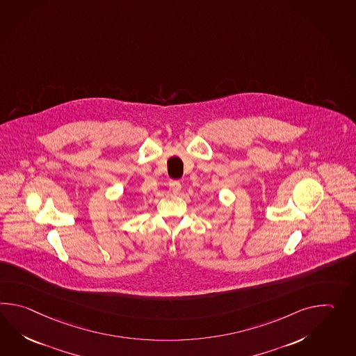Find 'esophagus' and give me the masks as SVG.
<instances>
[{"label": "esophagus", "mask_w": 356, "mask_h": 356, "mask_svg": "<svg viewBox=\"0 0 356 356\" xmlns=\"http://www.w3.org/2000/svg\"><path fill=\"white\" fill-rule=\"evenodd\" d=\"M171 189L174 191V194H179L181 190V182L176 181V180L171 182Z\"/></svg>", "instance_id": "1"}]
</instances>
